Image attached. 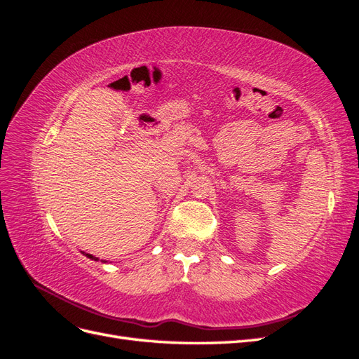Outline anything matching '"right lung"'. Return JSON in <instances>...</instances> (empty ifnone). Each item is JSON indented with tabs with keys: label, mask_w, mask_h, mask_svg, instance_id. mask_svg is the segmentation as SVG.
Returning <instances> with one entry per match:
<instances>
[{
	"label": "right lung",
	"mask_w": 359,
	"mask_h": 359,
	"mask_svg": "<svg viewBox=\"0 0 359 359\" xmlns=\"http://www.w3.org/2000/svg\"><path fill=\"white\" fill-rule=\"evenodd\" d=\"M86 257H90V259H94V260H97V259H95L93 255H86Z\"/></svg>",
	"instance_id": "add662e5"
}]
</instances>
